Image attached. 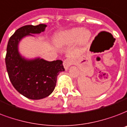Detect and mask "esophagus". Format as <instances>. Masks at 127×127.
Masks as SVG:
<instances>
[{
    "instance_id": "obj_1",
    "label": "esophagus",
    "mask_w": 127,
    "mask_h": 127,
    "mask_svg": "<svg viewBox=\"0 0 127 127\" xmlns=\"http://www.w3.org/2000/svg\"><path fill=\"white\" fill-rule=\"evenodd\" d=\"M72 64H73V61L71 59H66L63 62V66L66 70H68V67L72 65Z\"/></svg>"
}]
</instances>
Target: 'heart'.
<instances>
[{
	"label": "heart",
	"mask_w": 127,
	"mask_h": 127,
	"mask_svg": "<svg viewBox=\"0 0 127 127\" xmlns=\"http://www.w3.org/2000/svg\"><path fill=\"white\" fill-rule=\"evenodd\" d=\"M91 36V34L88 30L76 27L57 33L54 38V41L59 46L71 44L76 40H78L80 44H85L89 40Z\"/></svg>",
	"instance_id": "obj_1"
}]
</instances>
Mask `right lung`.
<instances>
[{
    "instance_id": "obj_1",
    "label": "right lung",
    "mask_w": 127,
    "mask_h": 127,
    "mask_svg": "<svg viewBox=\"0 0 127 127\" xmlns=\"http://www.w3.org/2000/svg\"><path fill=\"white\" fill-rule=\"evenodd\" d=\"M44 24L26 25L16 30L10 38L6 48V66L10 81L17 91L32 100L42 99L53 92L57 76L64 71L63 61H47L40 57L27 59L21 55L18 46L27 36H34L45 31Z\"/></svg>"
}]
</instances>
